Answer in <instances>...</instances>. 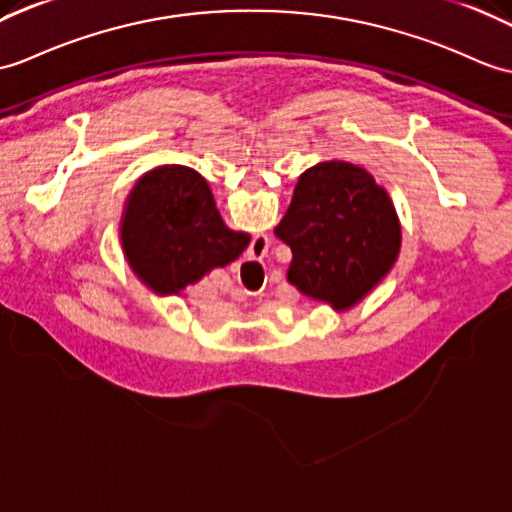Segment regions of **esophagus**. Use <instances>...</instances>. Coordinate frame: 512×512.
<instances>
[{
    "label": "esophagus",
    "instance_id": "obj_1",
    "mask_svg": "<svg viewBox=\"0 0 512 512\" xmlns=\"http://www.w3.org/2000/svg\"><path fill=\"white\" fill-rule=\"evenodd\" d=\"M266 253H268V237L257 235L251 244V255L257 259V257H264Z\"/></svg>",
    "mask_w": 512,
    "mask_h": 512
}]
</instances>
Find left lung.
I'll return each mask as SVG.
<instances>
[{
	"instance_id": "8db88e82",
	"label": "left lung",
	"mask_w": 512,
	"mask_h": 512,
	"mask_svg": "<svg viewBox=\"0 0 512 512\" xmlns=\"http://www.w3.org/2000/svg\"><path fill=\"white\" fill-rule=\"evenodd\" d=\"M275 233L292 248L288 281L336 310H347L382 281L401 244L386 189L344 161L301 174Z\"/></svg>"
}]
</instances>
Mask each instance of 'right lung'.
I'll use <instances>...</instances> for the list:
<instances>
[{"label":"right lung","instance_id":"right-lung-1","mask_svg":"<svg viewBox=\"0 0 512 512\" xmlns=\"http://www.w3.org/2000/svg\"><path fill=\"white\" fill-rule=\"evenodd\" d=\"M122 246L128 264L150 290L178 294L211 268L240 257L248 235L224 227L198 172L163 165L141 178L130 194Z\"/></svg>","mask_w":512,"mask_h":512}]
</instances>
